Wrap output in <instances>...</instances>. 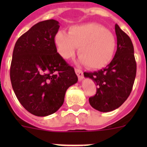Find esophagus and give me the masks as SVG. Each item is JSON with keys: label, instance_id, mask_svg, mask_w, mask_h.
Instances as JSON below:
<instances>
[{"label": "esophagus", "instance_id": "obj_1", "mask_svg": "<svg viewBox=\"0 0 147 147\" xmlns=\"http://www.w3.org/2000/svg\"><path fill=\"white\" fill-rule=\"evenodd\" d=\"M75 72H76V75H77L78 78H79V80H80V81H82V80H83V71H81L80 69L76 68V69H75Z\"/></svg>", "mask_w": 147, "mask_h": 147}]
</instances>
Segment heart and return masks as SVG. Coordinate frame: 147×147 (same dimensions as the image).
Here are the masks:
<instances>
[{
  "label": "heart",
  "mask_w": 147,
  "mask_h": 147,
  "mask_svg": "<svg viewBox=\"0 0 147 147\" xmlns=\"http://www.w3.org/2000/svg\"><path fill=\"white\" fill-rule=\"evenodd\" d=\"M55 43L65 59L72 57L79 47L80 62L91 69L107 65L113 58L116 49L113 34L95 23L71 26L68 33L59 31L55 36Z\"/></svg>",
  "instance_id": "obj_1"
}]
</instances>
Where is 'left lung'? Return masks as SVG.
I'll return each instance as SVG.
<instances>
[{"mask_svg": "<svg viewBox=\"0 0 147 147\" xmlns=\"http://www.w3.org/2000/svg\"><path fill=\"white\" fill-rule=\"evenodd\" d=\"M117 50L113 60L103 69L85 72L96 85V94L89 98L91 107L100 112H110L119 108L132 91L136 75L134 48L131 39L119 25H115Z\"/></svg>", "mask_w": 147, "mask_h": 147, "instance_id": "8db88e82", "label": "left lung"}]
</instances>
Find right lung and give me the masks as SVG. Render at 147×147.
Returning <instances> with one entry per match:
<instances>
[{"mask_svg":"<svg viewBox=\"0 0 147 147\" xmlns=\"http://www.w3.org/2000/svg\"><path fill=\"white\" fill-rule=\"evenodd\" d=\"M55 20L37 23L19 37L13 50L10 79L23 107L37 116L57 112L67 88L77 82L74 67L57 53Z\"/></svg>","mask_w":147,"mask_h":147,"instance_id":"add662e5","label":"right lung"}]
</instances>
